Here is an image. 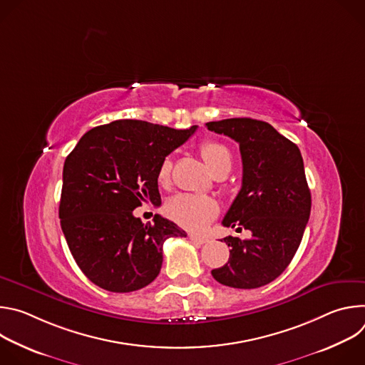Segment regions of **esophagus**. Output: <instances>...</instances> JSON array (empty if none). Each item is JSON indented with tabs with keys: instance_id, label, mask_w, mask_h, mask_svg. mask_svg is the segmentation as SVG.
Listing matches in <instances>:
<instances>
[{
	"instance_id": "34e87169",
	"label": "esophagus",
	"mask_w": 365,
	"mask_h": 365,
	"mask_svg": "<svg viewBox=\"0 0 365 365\" xmlns=\"http://www.w3.org/2000/svg\"><path fill=\"white\" fill-rule=\"evenodd\" d=\"M189 238H190V241H192V242L199 244V245H202V244L207 242V237H205V235H195V234H190V235H189Z\"/></svg>"
}]
</instances>
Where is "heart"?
<instances>
[{"label":"heart","instance_id":"obj_1","mask_svg":"<svg viewBox=\"0 0 365 365\" xmlns=\"http://www.w3.org/2000/svg\"><path fill=\"white\" fill-rule=\"evenodd\" d=\"M200 154L205 163L214 175L228 173L232 166V155L228 147L217 141H205L200 144ZM172 162L165 159L159 168L158 180L166 186L170 179ZM218 203L211 196L180 193L172 197L166 206V212L180 227L187 230H200L218 215Z\"/></svg>","mask_w":365,"mask_h":365}]
</instances>
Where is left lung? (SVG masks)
<instances>
[{
  "instance_id": "obj_1",
  "label": "left lung",
  "mask_w": 365,
  "mask_h": 365,
  "mask_svg": "<svg viewBox=\"0 0 365 365\" xmlns=\"http://www.w3.org/2000/svg\"><path fill=\"white\" fill-rule=\"evenodd\" d=\"M206 127L235 140L242 159V186L222 225L252 234L224 238L230 259L212 276L235 289L266 286L290 264L309 221L312 199L300 150L264 121L228 118Z\"/></svg>"
}]
</instances>
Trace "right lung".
<instances>
[{"label":"right lung","instance_id":"obj_1","mask_svg":"<svg viewBox=\"0 0 365 365\" xmlns=\"http://www.w3.org/2000/svg\"><path fill=\"white\" fill-rule=\"evenodd\" d=\"M118 120L82 135L65 160L59 218L82 273L101 289L128 293L150 284L163 263V242L186 237L175 222L133 215L160 205L158 173L166 155L195 131Z\"/></svg>","mask_w":365,"mask_h":365}]
</instances>
